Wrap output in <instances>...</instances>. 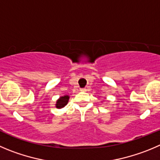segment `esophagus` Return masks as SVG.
I'll list each match as a JSON object with an SVG mask.
<instances>
[{"mask_svg":"<svg viewBox=\"0 0 160 160\" xmlns=\"http://www.w3.org/2000/svg\"><path fill=\"white\" fill-rule=\"evenodd\" d=\"M80 91H81V92H86V91H87V88H80Z\"/></svg>","mask_w":160,"mask_h":160,"instance_id":"1","label":"esophagus"}]
</instances>
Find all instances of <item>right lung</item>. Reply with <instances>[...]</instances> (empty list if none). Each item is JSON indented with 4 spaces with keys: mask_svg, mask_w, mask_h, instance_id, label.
Listing matches in <instances>:
<instances>
[{
    "mask_svg": "<svg viewBox=\"0 0 160 160\" xmlns=\"http://www.w3.org/2000/svg\"><path fill=\"white\" fill-rule=\"evenodd\" d=\"M68 98L69 97L68 95H65V96H62L57 101V104H56V107L57 108H63L67 103H68Z\"/></svg>",
    "mask_w": 160,
    "mask_h": 160,
    "instance_id": "add662e5",
    "label": "right lung"
}]
</instances>
